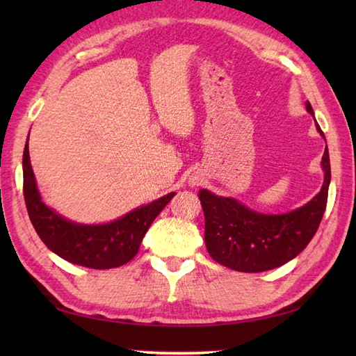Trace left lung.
<instances>
[{"label":"left lung","mask_w":356,"mask_h":356,"mask_svg":"<svg viewBox=\"0 0 356 356\" xmlns=\"http://www.w3.org/2000/svg\"><path fill=\"white\" fill-rule=\"evenodd\" d=\"M306 110L314 116L312 105ZM324 138L320 125L316 124ZM324 182L321 191L305 207L270 216L245 207L232 197L199 191L205 214V245L209 255L223 266L240 272H263L295 259L315 236L327 205L330 161L326 147L321 159Z\"/></svg>","instance_id":"left-lung-1"}]
</instances>
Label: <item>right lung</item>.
<instances>
[{"label": "right lung", "instance_id": "1", "mask_svg": "<svg viewBox=\"0 0 356 356\" xmlns=\"http://www.w3.org/2000/svg\"><path fill=\"white\" fill-rule=\"evenodd\" d=\"M22 174L27 213L44 245L61 259L92 269H111L130 261L138 254L151 223L176 194H166L115 222L81 225L56 214L41 200L30 163L29 138L22 156Z\"/></svg>", "mask_w": 356, "mask_h": 356}]
</instances>
